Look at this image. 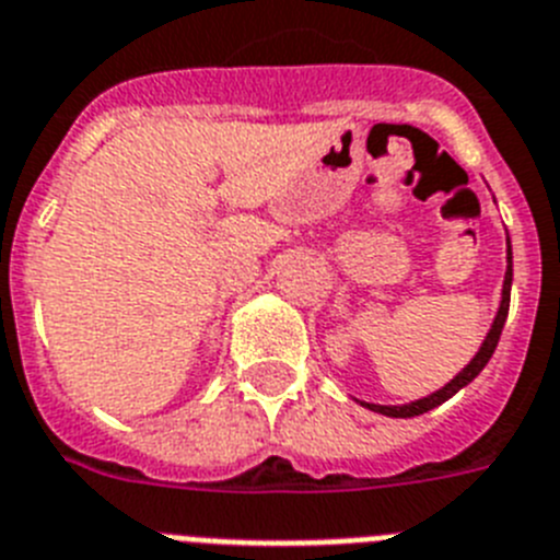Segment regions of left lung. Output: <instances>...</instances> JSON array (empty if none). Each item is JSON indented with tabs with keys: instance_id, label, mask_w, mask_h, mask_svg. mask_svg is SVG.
Instances as JSON below:
<instances>
[{
	"instance_id": "8db88e82",
	"label": "left lung",
	"mask_w": 560,
	"mask_h": 560,
	"mask_svg": "<svg viewBox=\"0 0 560 560\" xmlns=\"http://www.w3.org/2000/svg\"><path fill=\"white\" fill-rule=\"evenodd\" d=\"M510 287H513V247H510V236H508V270H504V284H502V301H499V313H495L493 324H490L488 335H485L482 347H479V352L470 358V363L465 369H462L459 374H456L454 381H448L442 388H436L434 395L428 397H420V400H411V402H402V406H377V402H363L361 406H366L369 411H377V415L383 417H417V415H425V411H431V408L442 406L445 400H451V397L459 392V388L468 386L470 381H474L476 374L482 372L485 366H488V361L493 358L495 352V343H499V338H502V329H504V320H508V310H510Z\"/></svg>"
}]
</instances>
